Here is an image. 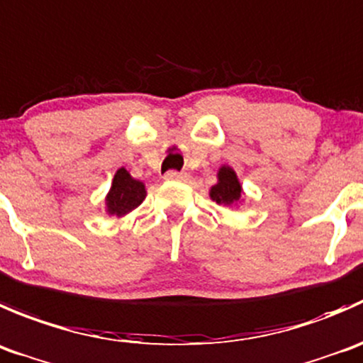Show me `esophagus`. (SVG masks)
Returning <instances> with one entry per match:
<instances>
[{"mask_svg": "<svg viewBox=\"0 0 363 363\" xmlns=\"http://www.w3.org/2000/svg\"><path fill=\"white\" fill-rule=\"evenodd\" d=\"M186 174L185 173H178V171H167L166 174H164V180L167 182H182L185 180Z\"/></svg>", "mask_w": 363, "mask_h": 363, "instance_id": "1", "label": "esophagus"}]
</instances>
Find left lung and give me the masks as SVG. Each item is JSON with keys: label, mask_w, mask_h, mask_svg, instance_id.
<instances>
[{"label": "left lung", "mask_w": 363, "mask_h": 363, "mask_svg": "<svg viewBox=\"0 0 363 363\" xmlns=\"http://www.w3.org/2000/svg\"><path fill=\"white\" fill-rule=\"evenodd\" d=\"M217 185L210 189V197L217 204H224V206H231L242 201V185H240L238 177L235 171L229 166H222L217 173Z\"/></svg>", "instance_id": "8db88e82"}]
</instances>
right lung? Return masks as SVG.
Returning <instances> with one entry per match:
<instances>
[{
  "mask_svg": "<svg viewBox=\"0 0 363 363\" xmlns=\"http://www.w3.org/2000/svg\"><path fill=\"white\" fill-rule=\"evenodd\" d=\"M145 183L134 180L125 167H120L114 174L111 190L106 196V208L109 215L123 217L145 201Z\"/></svg>",
  "mask_w": 363,
  "mask_h": 363,
  "instance_id": "obj_1",
  "label": "right lung"
}]
</instances>
